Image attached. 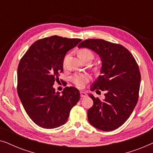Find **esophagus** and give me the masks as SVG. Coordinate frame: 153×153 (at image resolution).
I'll return each mask as SVG.
<instances>
[{
	"label": "esophagus",
	"mask_w": 153,
	"mask_h": 153,
	"mask_svg": "<svg viewBox=\"0 0 153 153\" xmlns=\"http://www.w3.org/2000/svg\"><path fill=\"white\" fill-rule=\"evenodd\" d=\"M80 95H81V97H87V94L85 93H84V92L81 91V92H80Z\"/></svg>",
	"instance_id": "34e87169"
}]
</instances>
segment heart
<instances>
[{
    "label": "heart",
    "instance_id": "b5f03b06",
    "mask_svg": "<svg viewBox=\"0 0 153 153\" xmlns=\"http://www.w3.org/2000/svg\"><path fill=\"white\" fill-rule=\"evenodd\" d=\"M79 57L81 60H84L86 59H93V53L91 50L88 49H80L78 52ZM68 55H67L64 58L63 63L65 64ZM91 80V76L88 74H76L72 77V81L74 84L79 88H83L85 85Z\"/></svg>",
    "mask_w": 153,
    "mask_h": 153
}]
</instances>
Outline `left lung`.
Masks as SVG:
<instances>
[{
  "instance_id": "obj_1",
  "label": "left lung",
  "mask_w": 153,
  "mask_h": 153,
  "mask_svg": "<svg viewBox=\"0 0 153 153\" xmlns=\"http://www.w3.org/2000/svg\"><path fill=\"white\" fill-rule=\"evenodd\" d=\"M79 48H88L99 54L102 68L91 91H104V99L88 96L93 105L88 111L89 123L103 131L114 130L129 118L139 100L141 73L135 58L120 44L101 39L83 41Z\"/></svg>"
}]
</instances>
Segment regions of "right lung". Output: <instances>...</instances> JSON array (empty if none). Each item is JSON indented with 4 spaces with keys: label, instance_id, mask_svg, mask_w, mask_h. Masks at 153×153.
<instances>
[{
    "label": "right lung",
    "instance_id": "right-lung-1",
    "mask_svg": "<svg viewBox=\"0 0 153 153\" xmlns=\"http://www.w3.org/2000/svg\"><path fill=\"white\" fill-rule=\"evenodd\" d=\"M81 41L58 35L45 37L35 42L21 58L18 95L27 114L39 127L53 129L64 125L80 100L76 88L65 87L60 95L53 85L63 72L66 53Z\"/></svg>",
    "mask_w": 153,
    "mask_h": 153
}]
</instances>
